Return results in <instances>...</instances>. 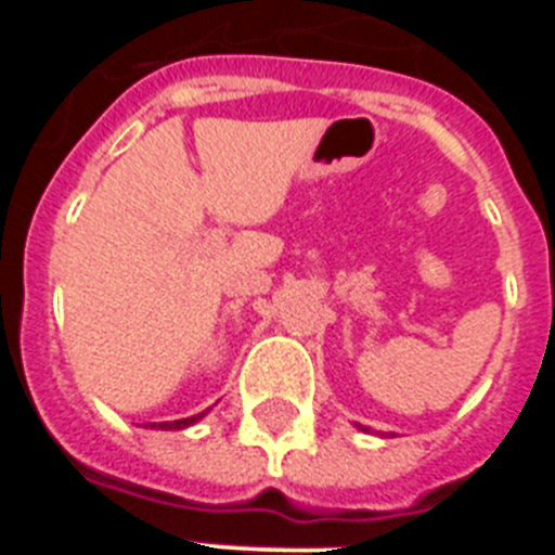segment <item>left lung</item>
Listing matches in <instances>:
<instances>
[{
	"mask_svg": "<svg viewBox=\"0 0 555 555\" xmlns=\"http://www.w3.org/2000/svg\"><path fill=\"white\" fill-rule=\"evenodd\" d=\"M364 430H370V428H364Z\"/></svg>",
	"mask_w": 555,
	"mask_h": 555,
	"instance_id": "obj_1",
	"label": "left lung"
}]
</instances>
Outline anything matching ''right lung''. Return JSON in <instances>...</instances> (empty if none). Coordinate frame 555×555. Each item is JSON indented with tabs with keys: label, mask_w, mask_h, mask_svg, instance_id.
<instances>
[{
	"label": "right lung",
	"mask_w": 555,
	"mask_h": 555,
	"mask_svg": "<svg viewBox=\"0 0 555 555\" xmlns=\"http://www.w3.org/2000/svg\"><path fill=\"white\" fill-rule=\"evenodd\" d=\"M203 414L197 416H185V420H178V423H152V428H164V430H180V428H189V425H194Z\"/></svg>",
	"instance_id": "1"
}]
</instances>
